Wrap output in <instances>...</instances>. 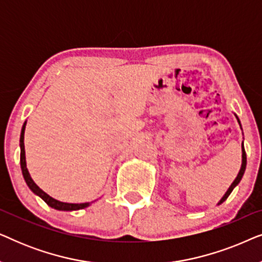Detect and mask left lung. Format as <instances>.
<instances>
[{
    "label": "left lung",
    "instance_id": "obj_1",
    "mask_svg": "<svg viewBox=\"0 0 262 262\" xmlns=\"http://www.w3.org/2000/svg\"><path fill=\"white\" fill-rule=\"evenodd\" d=\"M236 116V114H235ZM236 119H237V121H238V124H239V126H241V121H239V119H238V117L236 116ZM242 128V127H241ZM246 166H247V156H246V151H245V146H243V143H242V164H241V169H239V171H238V174H237V177H236V179L234 180V182H232V184L230 185V187L228 188V191L225 192V194L223 195V198H222L220 202H218V205H221L222 203L223 202H225V200H227V198L229 195H230V193L232 192V189H234L236 186L238 185V182L241 181V179H242V177H243V174H245V170H246Z\"/></svg>",
    "mask_w": 262,
    "mask_h": 262
}]
</instances>
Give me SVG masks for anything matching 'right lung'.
<instances>
[{
  "label": "right lung",
  "mask_w": 262,
  "mask_h": 262,
  "mask_svg": "<svg viewBox=\"0 0 262 262\" xmlns=\"http://www.w3.org/2000/svg\"><path fill=\"white\" fill-rule=\"evenodd\" d=\"M25 128H26V121H25L23 125V128H21V135H20V164H21V170H23V175L25 181L32 192L34 194L40 196V198L44 200V202L48 204L49 206H51L52 209L60 210V211H75V210H81L84 209V207H88L91 205V203H81V204H71V203H63L59 202V200L53 199L52 196H50L48 193H45L42 189H40L37 186V184L32 180L30 173H28V169L26 167V156H25V144H24V135H25Z\"/></svg>",
  "instance_id": "add662e5"
}]
</instances>
